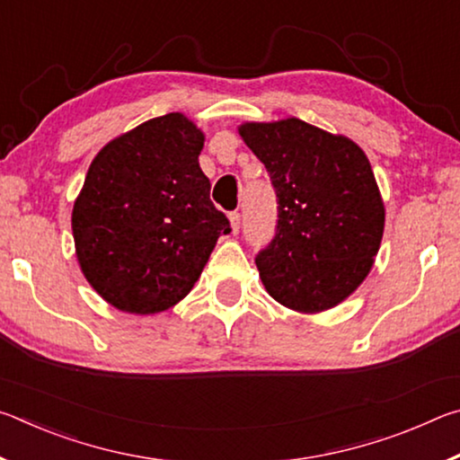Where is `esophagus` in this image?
Masks as SVG:
<instances>
[{
  "mask_svg": "<svg viewBox=\"0 0 460 460\" xmlns=\"http://www.w3.org/2000/svg\"><path fill=\"white\" fill-rule=\"evenodd\" d=\"M229 221H231V231H233V235H235V233H239V227H241V215H239L237 211L229 213Z\"/></svg>",
  "mask_w": 460,
  "mask_h": 460,
  "instance_id": "obj_1",
  "label": "esophagus"
}]
</instances>
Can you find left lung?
<instances>
[{"mask_svg": "<svg viewBox=\"0 0 460 460\" xmlns=\"http://www.w3.org/2000/svg\"><path fill=\"white\" fill-rule=\"evenodd\" d=\"M278 197L276 237L255 258L268 294L302 314L349 298L373 268L385 207L353 139L288 118L239 126Z\"/></svg>", "mask_w": 460, "mask_h": 460, "instance_id": "obj_1", "label": "left lung"}]
</instances>
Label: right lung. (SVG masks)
I'll return each mask as SVG.
<instances>
[{
	"mask_svg": "<svg viewBox=\"0 0 460 460\" xmlns=\"http://www.w3.org/2000/svg\"><path fill=\"white\" fill-rule=\"evenodd\" d=\"M205 134L166 113L115 137L91 162L73 207L83 276L121 313L155 314L200 278L231 231L199 166Z\"/></svg>",
	"mask_w": 460,
	"mask_h": 460,
	"instance_id": "1",
	"label": "right lung"
}]
</instances>
